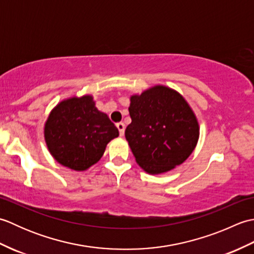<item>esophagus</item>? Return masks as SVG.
Here are the masks:
<instances>
[{
	"label": "esophagus",
	"instance_id": "obj_1",
	"mask_svg": "<svg viewBox=\"0 0 254 254\" xmlns=\"http://www.w3.org/2000/svg\"><path fill=\"white\" fill-rule=\"evenodd\" d=\"M117 127L119 130V133H120V135H124V131H126V126H124V123L122 122H119L117 123Z\"/></svg>",
	"mask_w": 254,
	"mask_h": 254
}]
</instances>
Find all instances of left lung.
Wrapping results in <instances>:
<instances>
[{
	"label": "left lung",
	"mask_w": 254,
	"mask_h": 254,
	"mask_svg": "<svg viewBox=\"0 0 254 254\" xmlns=\"http://www.w3.org/2000/svg\"><path fill=\"white\" fill-rule=\"evenodd\" d=\"M132 122L126 138L136 163L152 175L181 165L198 139V123L183 97L166 86H155L131 97Z\"/></svg>",
	"instance_id": "obj_1"
}]
</instances>
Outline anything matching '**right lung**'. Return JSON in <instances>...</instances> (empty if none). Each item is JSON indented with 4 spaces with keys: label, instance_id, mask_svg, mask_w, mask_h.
<instances>
[{
    "label": "right lung",
    "instance_id": "obj_1",
    "mask_svg": "<svg viewBox=\"0 0 254 254\" xmlns=\"http://www.w3.org/2000/svg\"><path fill=\"white\" fill-rule=\"evenodd\" d=\"M118 136L117 127L97 109L89 95L61 101L45 126V139L53 158L76 171L96 164L107 144Z\"/></svg>",
    "mask_w": 254,
    "mask_h": 254
}]
</instances>
